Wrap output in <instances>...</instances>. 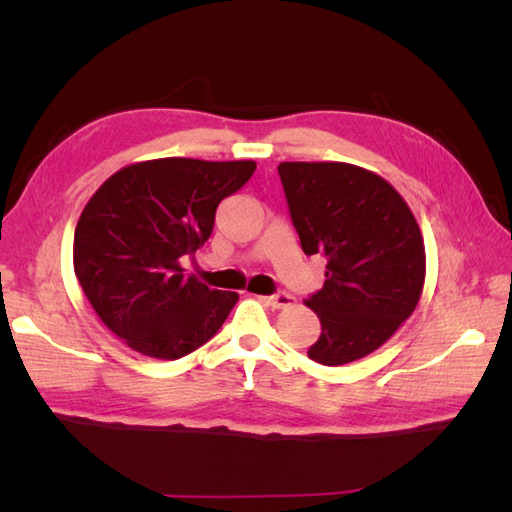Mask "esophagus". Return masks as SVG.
<instances>
[{"label": "esophagus", "mask_w": 512, "mask_h": 512, "mask_svg": "<svg viewBox=\"0 0 512 512\" xmlns=\"http://www.w3.org/2000/svg\"><path fill=\"white\" fill-rule=\"evenodd\" d=\"M295 297L290 295V292H277V295L273 297H266V303L270 308H277V310H284V308H290L295 306Z\"/></svg>", "instance_id": "1"}]
</instances>
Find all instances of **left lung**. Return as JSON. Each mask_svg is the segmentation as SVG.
<instances>
[{"instance_id":"obj_1","label":"left lung","mask_w":512,"mask_h":512,"mask_svg":"<svg viewBox=\"0 0 512 512\" xmlns=\"http://www.w3.org/2000/svg\"><path fill=\"white\" fill-rule=\"evenodd\" d=\"M306 255H325V284L306 299L321 336L308 356L345 365L378 350L416 310L427 255L416 215L378 173L350 162H281Z\"/></svg>"}]
</instances>
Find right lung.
I'll list each match as a JSON object with an SVG mask.
<instances>
[{
    "label": "right lung",
    "mask_w": 512,
    "mask_h": 512,
    "mask_svg": "<svg viewBox=\"0 0 512 512\" xmlns=\"http://www.w3.org/2000/svg\"><path fill=\"white\" fill-rule=\"evenodd\" d=\"M255 160L156 158L107 178L74 231V275L99 319L134 352L162 361L198 350L239 295L182 273L213 233L215 209Z\"/></svg>",
    "instance_id": "right-lung-1"
}]
</instances>
